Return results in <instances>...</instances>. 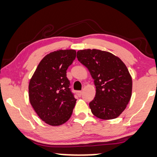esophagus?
Returning <instances> with one entry per match:
<instances>
[{"mask_svg": "<svg viewBox=\"0 0 157 157\" xmlns=\"http://www.w3.org/2000/svg\"><path fill=\"white\" fill-rule=\"evenodd\" d=\"M82 93H83L82 91H78V92H77L78 96H81V95H82Z\"/></svg>", "mask_w": 157, "mask_h": 157, "instance_id": "34e87169", "label": "esophagus"}]
</instances>
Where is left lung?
<instances>
[{"label": "left lung", "instance_id": "1", "mask_svg": "<svg viewBox=\"0 0 157 157\" xmlns=\"http://www.w3.org/2000/svg\"><path fill=\"white\" fill-rule=\"evenodd\" d=\"M77 58L94 80L96 94L89 103L91 113L102 120L118 117L132 94V78L125 63L110 52L97 49L78 50Z\"/></svg>", "mask_w": 157, "mask_h": 157}]
</instances>
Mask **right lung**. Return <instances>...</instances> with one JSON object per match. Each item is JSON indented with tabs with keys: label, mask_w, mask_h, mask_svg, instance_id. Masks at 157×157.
Masks as SVG:
<instances>
[{
	"label": "right lung",
	"mask_w": 157,
	"mask_h": 157,
	"mask_svg": "<svg viewBox=\"0 0 157 157\" xmlns=\"http://www.w3.org/2000/svg\"><path fill=\"white\" fill-rule=\"evenodd\" d=\"M76 56L75 50L50 52L40 61L30 79V104L40 118L48 125H63L72 115L76 99L69 88L66 71Z\"/></svg>",
	"instance_id": "right-lung-1"
}]
</instances>
